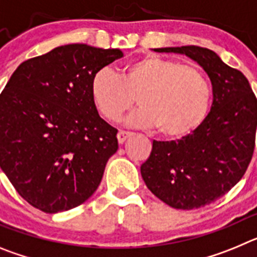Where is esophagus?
<instances>
[{"label":"esophagus","mask_w":257,"mask_h":257,"mask_svg":"<svg viewBox=\"0 0 257 257\" xmlns=\"http://www.w3.org/2000/svg\"><path fill=\"white\" fill-rule=\"evenodd\" d=\"M128 136H131V133H128V131L121 130V131H119V133L117 134L118 143H119V144H122V143H124V142H126L127 138H128Z\"/></svg>","instance_id":"1"}]
</instances>
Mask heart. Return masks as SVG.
<instances>
[{
  "label": "heart",
  "instance_id": "heart-1",
  "mask_svg": "<svg viewBox=\"0 0 257 257\" xmlns=\"http://www.w3.org/2000/svg\"><path fill=\"white\" fill-rule=\"evenodd\" d=\"M92 103L106 121L119 122L138 104L142 108L130 123L158 127L166 139L187 138L208 114L212 88L208 77L196 65L148 55L133 61L118 77L108 68L91 79Z\"/></svg>",
  "mask_w": 257,
  "mask_h": 257
}]
</instances>
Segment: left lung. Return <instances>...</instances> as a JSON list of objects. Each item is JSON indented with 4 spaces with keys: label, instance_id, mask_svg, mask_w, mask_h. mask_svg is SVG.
<instances>
[{
    "label": "left lung",
    "instance_id": "left-lung-1",
    "mask_svg": "<svg viewBox=\"0 0 257 257\" xmlns=\"http://www.w3.org/2000/svg\"><path fill=\"white\" fill-rule=\"evenodd\" d=\"M196 60L212 85L213 100L205 122L178 142H153L140 167L148 189L179 210L207 206L243 178L255 149L257 99L240 70L216 52L199 46L163 47Z\"/></svg>",
    "mask_w": 257,
    "mask_h": 257
}]
</instances>
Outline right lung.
Instances as JSON below:
<instances>
[{
	"label": "right lung",
	"mask_w": 257,
	"mask_h": 257,
	"mask_svg": "<svg viewBox=\"0 0 257 257\" xmlns=\"http://www.w3.org/2000/svg\"><path fill=\"white\" fill-rule=\"evenodd\" d=\"M123 52L85 44L23 61L0 95V167L29 205L47 213L82 205L118 149L91 79Z\"/></svg>",
	"instance_id": "1"
}]
</instances>
